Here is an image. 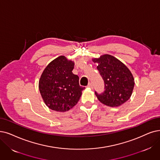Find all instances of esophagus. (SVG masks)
Instances as JSON below:
<instances>
[{
  "instance_id": "obj_1",
  "label": "esophagus",
  "mask_w": 160,
  "mask_h": 160,
  "mask_svg": "<svg viewBox=\"0 0 160 160\" xmlns=\"http://www.w3.org/2000/svg\"><path fill=\"white\" fill-rule=\"evenodd\" d=\"M87 87H88V88H92V84L91 83V82H89L88 85H87Z\"/></svg>"
}]
</instances>
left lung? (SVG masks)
<instances>
[{
    "mask_svg": "<svg viewBox=\"0 0 160 160\" xmlns=\"http://www.w3.org/2000/svg\"><path fill=\"white\" fill-rule=\"evenodd\" d=\"M92 61L98 63L97 69L104 82V91L95 94L101 103L118 107L128 100L132 94L135 80L124 63L114 56L104 54Z\"/></svg>",
    "mask_w": 160,
    "mask_h": 160,
    "instance_id": "obj_1",
    "label": "left lung"
}]
</instances>
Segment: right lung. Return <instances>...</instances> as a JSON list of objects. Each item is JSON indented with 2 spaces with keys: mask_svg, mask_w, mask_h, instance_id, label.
I'll return each mask as SVG.
<instances>
[{
  "mask_svg": "<svg viewBox=\"0 0 160 160\" xmlns=\"http://www.w3.org/2000/svg\"><path fill=\"white\" fill-rule=\"evenodd\" d=\"M74 62L60 56L44 69L39 82L45 104L56 112H66L78 103L85 87L79 85V77L72 73Z\"/></svg>",
  "mask_w": 160,
  "mask_h": 160,
  "instance_id": "obj_1",
  "label": "right lung"
}]
</instances>
